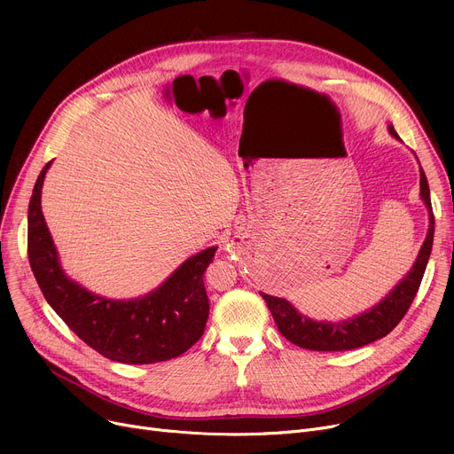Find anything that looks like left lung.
<instances>
[{"label":"left lung","instance_id":"8db88e82","mask_svg":"<svg viewBox=\"0 0 454 454\" xmlns=\"http://www.w3.org/2000/svg\"><path fill=\"white\" fill-rule=\"evenodd\" d=\"M388 130L394 137L399 139L392 125H388ZM419 176H421L419 193L428 209V231L411 272L395 285L394 291L387 294L385 300H380L377 305H373L370 311L356 315L346 322L311 320L305 315H300L294 309V305L289 303L285 298L261 293V296H263V300L270 309L279 333L285 339L300 348L313 349V351H346V349H355V348L372 344L379 339L387 337L388 333L403 320V317L407 315L409 307L414 301L416 293L419 289L421 278L425 274L428 255H431V250H433V237H434V215L431 206V191H428V184L423 169H419Z\"/></svg>","mask_w":454,"mask_h":454}]
</instances>
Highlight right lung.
I'll return each mask as SVG.
<instances>
[{
  "instance_id": "add662e5",
  "label": "right lung",
  "mask_w": 454,
  "mask_h": 454,
  "mask_svg": "<svg viewBox=\"0 0 454 454\" xmlns=\"http://www.w3.org/2000/svg\"><path fill=\"white\" fill-rule=\"evenodd\" d=\"M42 169L27 215V254L38 287L55 313L98 353L123 364H151L185 353L204 333L209 300L204 272L217 247L189 257L156 291L137 300H108L88 293L60 269L57 248L40 207Z\"/></svg>"
}]
</instances>
